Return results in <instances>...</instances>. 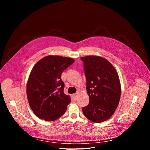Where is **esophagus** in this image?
Here are the masks:
<instances>
[{"label": "esophagus", "instance_id": "1", "mask_svg": "<svg viewBox=\"0 0 150 150\" xmlns=\"http://www.w3.org/2000/svg\"><path fill=\"white\" fill-rule=\"evenodd\" d=\"M77 96H78V93H75V94H72V97H73V98H74V100H76V99Z\"/></svg>", "mask_w": 150, "mask_h": 150}]
</instances>
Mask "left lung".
Wrapping results in <instances>:
<instances>
[{
  "label": "left lung",
  "mask_w": 150,
  "mask_h": 150,
  "mask_svg": "<svg viewBox=\"0 0 150 150\" xmlns=\"http://www.w3.org/2000/svg\"><path fill=\"white\" fill-rule=\"evenodd\" d=\"M87 79L90 103L82 108L90 121L100 123L108 120L117 108L121 85L118 74L112 64L98 56L81 57Z\"/></svg>",
  "instance_id": "obj_1"
}]
</instances>
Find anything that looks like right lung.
Segmentation results:
<instances>
[{
  "label": "right lung",
  "mask_w": 150,
  "mask_h": 150,
  "mask_svg": "<svg viewBox=\"0 0 150 150\" xmlns=\"http://www.w3.org/2000/svg\"><path fill=\"white\" fill-rule=\"evenodd\" d=\"M71 57L49 55L37 62L27 83V96L34 113L53 121L65 113L71 97L63 92L62 72L74 62Z\"/></svg>",
  "instance_id": "obj_1"
}]
</instances>
